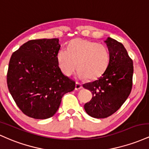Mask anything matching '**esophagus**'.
<instances>
[{
    "label": "esophagus",
    "instance_id": "1",
    "mask_svg": "<svg viewBox=\"0 0 149 149\" xmlns=\"http://www.w3.org/2000/svg\"><path fill=\"white\" fill-rule=\"evenodd\" d=\"M81 88H82V86H81V84H80L79 82H76V84H75V89L80 90Z\"/></svg>",
    "mask_w": 149,
    "mask_h": 149
}]
</instances>
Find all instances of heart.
I'll list each match as a JSON object with an SVG mask.
<instances>
[{
	"label": "heart",
	"instance_id": "b5f03b06",
	"mask_svg": "<svg viewBox=\"0 0 149 149\" xmlns=\"http://www.w3.org/2000/svg\"><path fill=\"white\" fill-rule=\"evenodd\" d=\"M58 65L66 76H71L77 68L79 79H95L106 71L110 53L104 45L88 40L76 38L57 55Z\"/></svg>",
	"mask_w": 149,
	"mask_h": 149
}]
</instances>
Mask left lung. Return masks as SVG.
Instances as JSON below:
<instances>
[{
  "label": "left lung",
  "mask_w": 149,
  "mask_h": 149,
  "mask_svg": "<svg viewBox=\"0 0 149 149\" xmlns=\"http://www.w3.org/2000/svg\"><path fill=\"white\" fill-rule=\"evenodd\" d=\"M110 53L109 64L100 77L83 87L93 94L85 103V111L95 118H106L118 111L125 103L132 87V60L121 43L111 37L105 41Z\"/></svg>",
  "instance_id": "8db88e82"
}]
</instances>
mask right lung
<instances>
[{
	"instance_id": "right-lung-1",
	"label": "right lung",
	"mask_w": 149,
	"mask_h": 149,
	"mask_svg": "<svg viewBox=\"0 0 149 149\" xmlns=\"http://www.w3.org/2000/svg\"><path fill=\"white\" fill-rule=\"evenodd\" d=\"M58 38L30 40L12 55L7 74L11 96L24 114L47 119L56 114L62 98L75 82L58 66Z\"/></svg>"
}]
</instances>
